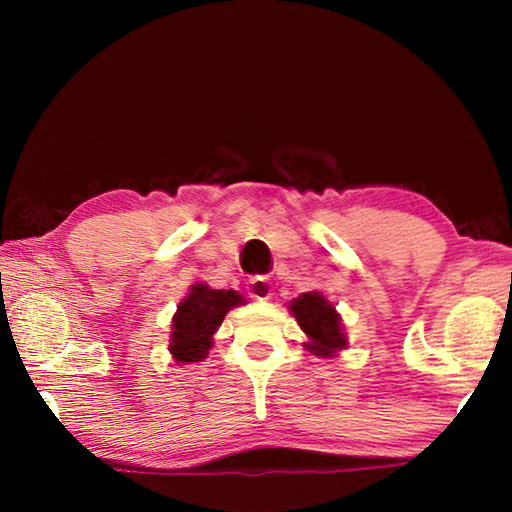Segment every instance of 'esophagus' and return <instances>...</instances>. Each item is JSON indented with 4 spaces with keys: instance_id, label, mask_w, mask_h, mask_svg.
<instances>
[{
    "instance_id": "1",
    "label": "esophagus",
    "mask_w": 512,
    "mask_h": 512,
    "mask_svg": "<svg viewBox=\"0 0 512 512\" xmlns=\"http://www.w3.org/2000/svg\"><path fill=\"white\" fill-rule=\"evenodd\" d=\"M248 296L253 300H268L273 296V289H271V282L266 280V277H250L248 280Z\"/></svg>"
}]
</instances>
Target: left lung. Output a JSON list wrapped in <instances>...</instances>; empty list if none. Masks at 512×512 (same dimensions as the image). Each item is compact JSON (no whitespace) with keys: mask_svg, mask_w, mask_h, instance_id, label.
Wrapping results in <instances>:
<instances>
[{"mask_svg":"<svg viewBox=\"0 0 512 512\" xmlns=\"http://www.w3.org/2000/svg\"><path fill=\"white\" fill-rule=\"evenodd\" d=\"M291 316L298 320L307 341L305 348L320 359L336 357L348 348L341 314L320 291H307L289 302Z\"/></svg>","mask_w":512,"mask_h":512,"instance_id":"1","label":"left lung"}]
</instances>
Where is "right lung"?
Here are the masks:
<instances>
[{
    "instance_id": "add662e5",
    "label": "right lung",
    "mask_w": 512,
    "mask_h": 512,
    "mask_svg": "<svg viewBox=\"0 0 512 512\" xmlns=\"http://www.w3.org/2000/svg\"><path fill=\"white\" fill-rule=\"evenodd\" d=\"M239 305H246V300L237 291L210 289L203 282L192 284L171 318V359L183 366L207 359L216 329L221 327L225 314Z\"/></svg>"
}]
</instances>
